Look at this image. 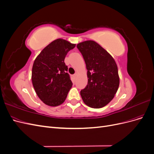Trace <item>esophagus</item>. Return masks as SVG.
I'll list each match as a JSON object with an SVG mask.
<instances>
[{
	"instance_id": "34e87169",
	"label": "esophagus",
	"mask_w": 154,
	"mask_h": 154,
	"mask_svg": "<svg viewBox=\"0 0 154 154\" xmlns=\"http://www.w3.org/2000/svg\"><path fill=\"white\" fill-rule=\"evenodd\" d=\"M77 76H78V74H77V73H75L73 75V77H74V79H76V78H77Z\"/></svg>"
}]
</instances>
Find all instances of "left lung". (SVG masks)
Listing matches in <instances>:
<instances>
[{"label": "left lung", "instance_id": "left-lung-1", "mask_svg": "<svg viewBox=\"0 0 154 154\" xmlns=\"http://www.w3.org/2000/svg\"><path fill=\"white\" fill-rule=\"evenodd\" d=\"M77 48L85 60L87 85L80 91L83 102L100 109L114 98L119 85L118 66L112 57L93 40L79 43Z\"/></svg>", "mask_w": 154, "mask_h": 154}]
</instances>
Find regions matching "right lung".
<instances>
[{"instance_id":"1","label":"right lung","mask_w":154,"mask_h":154,"mask_svg":"<svg viewBox=\"0 0 154 154\" xmlns=\"http://www.w3.org/2000/svg\"><path fill=\"white\" fill-rule=\"evenodd\" d=\"M76 44L58 38L41 51L33 63L31 80L37 96L45 105L56 106L66 100L72 86L65 58Z\"/></svg>"}]
</instances>
